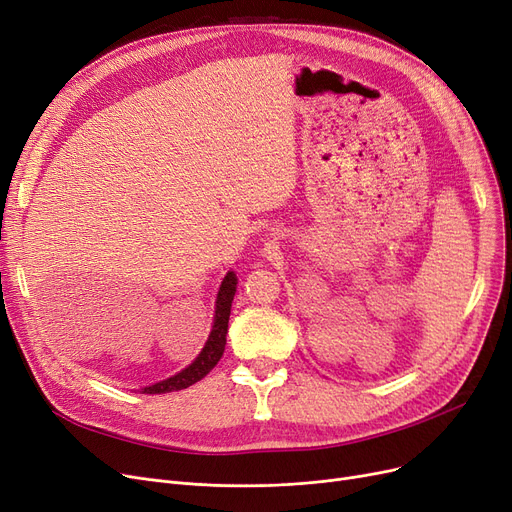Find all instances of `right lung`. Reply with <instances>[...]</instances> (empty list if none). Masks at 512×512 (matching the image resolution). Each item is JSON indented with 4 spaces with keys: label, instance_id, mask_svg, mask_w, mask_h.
<instances>
[{
    "label": "right lung",
    "instance_id": "1",
    "mask_svg": "<svg viewBox=\"0 0 512 512\" xmlns=\"http://www.w3.org/2000/svg\"><path fill=\"white\" fill-rule=\"evenodd\" d=\"M236 284H238L236 274L228 272L224 282H221V286H219V293H217L211 335H209L203 351L196 355V360L182 372L169 376V379H165L161 383H154L150 387H144L142 393H169V391L188 389L190 385L205 379V376L217 366V362L221 360V355H224V349H226V335H228L230 309H232V301L236 295Z\"/></svg>",
    "mask_w": 512,
    "mask_h": 512
}]
</instances>
